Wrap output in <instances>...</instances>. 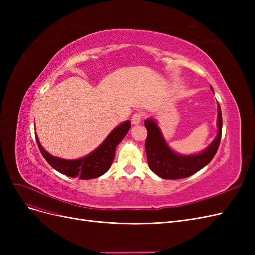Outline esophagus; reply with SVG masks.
Listing matches in <instances>:
<instances>
[{
	"instance_id": "esophagus-1",
	"label": "esophagus",
	"mask_w": 255,
	"mask_h": 255,
	"mask_svg": "<svg viewBox=\"0 0 255 255\" xmlns=\"http://www.w3.org/2000/svg\"><path fill=\"white\" fill-rule=\"evenodd\" d=\"M143 117H144V113H142V112H136L133 115V117H132V123H133V125H138V123L141 122Z\"/></svg>"
}]
</instances>
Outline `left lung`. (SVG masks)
<instances>
[{
  "mask_svg": "<svg viewBox=\"0 0 255 255\" xmlns=\"http://www.w3.org/2000/svg\"><path fill=\"white\" fill-rule=\"evenodd\" d=\"M144 126L148 130V136L145 140V152L151 170L166 180L184 179V177L190 176L201 170L214 158L219 148L222 130L220 105L218 104V135L204 152L197 154V155L182 156L171 151L164 140L163 135L154 120H145Z\"/></svg>",
  "mask_w": 255,
  "mask_h": 255,
  "instance_id": "1",
  "label": "left lung"
}]
</instances>
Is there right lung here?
Returning <instances> with one entry per match:
<instances>
[{"label":"right lung","instance_id":"add662e5","mask_svg":"<svg viewBox=\"0 0 255 255\" xmlns=\"http://www.w3.org/2000/svg\"><path fill=\"white\" fill-rule=\"evenodd\" d=\"M129 128V120L121 123L107 136L106 139L97 150H95L86 157L75 160H66L52 156L51 154H49L42 148L39 140H38L37 135L36 140L42 156L55 170L71 177H79L81 180H89L101 176L111 168L115 156L116 146L125 138Z\"/></svg>","mask_w":255,"mask_h":255}]
</instances>
